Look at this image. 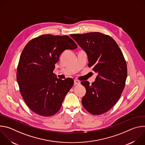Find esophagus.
I'll return each mask as SVG.
<instances>
[{
  "label": "esophagus",
  "instance_id": "esophagus-1",
  "mask_svg": "<svg viewBox=\"0 0 145 145\" xmlns=\"http://www.w3.org/2000/svg\"><path fill=\"white\" fill-rule=\"evenodd\" d=\"M74 84L75 85H79L80 84V81L77 79H75L74 80Z\"/></svg>",
  "mask_w": 145,
  "mask_h": 145
}]
</instances>
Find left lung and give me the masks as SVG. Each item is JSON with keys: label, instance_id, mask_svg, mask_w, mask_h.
Here are the masks:
<instances>
[{"label": "left lung", "instance_id": "1", "mask_svg": "<svg viewBox=\"0 0 145 145\" xmlns=\"http://www.w3.org/2000/svg\"><path fill=\"white\" fill-rule=\"evenodd\" d=\"M88 56V67L98 73L95 82L82 81L86 93L82 99L84 108L92 115L109 111L120 97L127 75V65L115 40L99 32L71 34Z\"/></svg>", "mask_w": 145, "mask_h": 145}]
</instances>
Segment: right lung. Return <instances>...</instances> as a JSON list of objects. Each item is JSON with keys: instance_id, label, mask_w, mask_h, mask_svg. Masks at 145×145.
<instances>
[{"instance_id": "obj_1", "label": "right lung", "mask_w": 145, "mask_h": 145, "mask_svg": "<svg viewBox=\"0 0 145 145\" xmlns=\"http://www.w3.org/2000/svg\"><path fill=\"white\" fill-rule=\"evenodd\" d=\"M77 48L69 36L51 34L33 38L24 48L19 61L16 79L25 102L35 114L50 116L61 108L74 80L57 78L53 70L62 53Z\"/></svg>"}]
</instances>
